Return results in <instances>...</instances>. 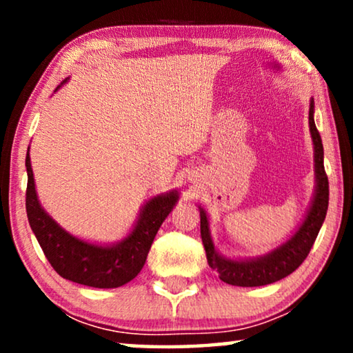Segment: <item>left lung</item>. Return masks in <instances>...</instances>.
I'll list each match as a JSON object with an SVG mask.
<instances>
[{"label": "left lung", "instance_id": "left-lung-1", "mask_svg": "<svg viewBox=\"0 0 353 353\" xmlns=\"http://www.w3.org/2000/svg\"><path fill=\"white\" fill-rule=\"evenodd\" d=\"M310 103L308 110V123H310V133L313 144H315V172H316V192L313 197L312 207L308 210L301 228L292 236L288 243L279 245L272 254L255 260H228L216 254L209 233V220L205 212L201 209V238L204 244L207 262L209 267L219 273L221 281L233 284V286L254 288L272 284L279 279L286 278L288 274L301 267L303 260L307 259L313 243H315L323 221L326 219L327 202H330V181L325 172L323 163V143L318 133L315 120H313V105Z\"/></svg>", "mask_w": 353, "mask_h": 353}]
</instances>
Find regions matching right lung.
Returning a JSON list of instances; mask_svg holds the SVG:
<instances>
[{"instance_id":"right-lung-1","label":"right lung","mask_w":353,"mask_h":353,"mask_svg":"<svg viewBox=\"0 0 353 353\" xmlns=\"http://www.w3.org/2000/svg\"><path fill=\"white\" fill-rule=\"evenodd\" d=\"M27 192L26 209L28 223L57 274L69 281L91 288H119L137 276L159 228L178 201L176 192L154 197L144 205L132 234L112 248L88 244L67 233L41 209L37 199L30 156L26 157Z\"/></svg>"}]
</instances>
